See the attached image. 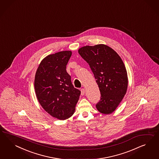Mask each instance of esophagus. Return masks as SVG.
I'll return each instance as SVG.
<instances>
[{"instance_id": "esophagus-1", "label": "esophagus", "mask_w": 159, "mask_h": 159, "mask_svg": "<svg viewBox=\"0 0 159 159\" xmlns=\"http://www.w3.org/2000/svg\"><path fill=\"white\" fill-rule=\"evenodd\" d=\"M85 89H81V95L82 96H83V95H84V94H85Z\"/></svg>"}]
</instances>
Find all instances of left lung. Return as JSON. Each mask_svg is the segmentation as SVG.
Here are the masks:
<instances>
[{"label":"left lung","mask_w":159,"mask_h":159,"mask_svg":"<svg viewBox=\"0 0 159 159\" xmlns=\"http://www.w3.org/2000/svg\"><path fill=\"white\" fill-rule=\"evenodd\" d=\"M78 52L89 65L100 91L97 110L110 114L127 91L128 79L124 63L113 49L104 44L84 46L79 48Z\"/></svg>","instance_id":"obj_1"}]
</instances>
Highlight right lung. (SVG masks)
Masks as SVG:
<instances>
[{"label":"right lung","mask_w":159,"mask_h":159,"mask_svg":"<svg viewBox=\"0 0 159 159\" xmlns=\"http://www.w3.org/2000/svg\"><path fill=\"white\" fill-rule=\"evenodd\" d=\"M72 53L70 51H63L47 56L35 76V92L40 105L60 120L72 116L81 93L73 86L66 70Z\"/></svg>","instance_id":"right-lung-1"}]
</instances>
